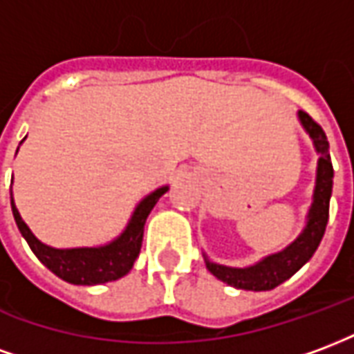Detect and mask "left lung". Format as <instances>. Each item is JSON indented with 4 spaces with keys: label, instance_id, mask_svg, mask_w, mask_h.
I'll return each instance as SVG.
<instances>
[{
    "label": "left lung",
    "instance_id": "8db88e82",
    "mask_svg": "<svg viewBox=\"0 0 354 354\" xmlns=\"http://www.w3.org/2000/svg\"><path fill=\"white\" fill-rule=\"evenodd\" d=\"M297 119L313 140L315 151L319 153L317 161V180L313 189V203L307 212V222L301 233L297 235L286 248L281 252L269 254L260 261H256L248 267H230L216 263L205 256V263L210 273L216 279H220L230 286L241 290H252V292H263L273 290L284 281H288L292 274L299 271L301 267L311 260L315 250L319 248L322 235L326 231L328 210H330V197H332V185H334V169L330 159V144L320 124L313 121L305 111H297Z\"/></svg>",
    "mask_w": 354,
    "mask_h": 354
}]
</instances>
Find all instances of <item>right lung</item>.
Listing matches in <instances>:
<instances>
[{
	"label": "right lung",
	"instance_id": "add662e5",
	"mask_svg": "<svg viewBox=\"0 0 354 354\" xmlns=\"http://www.w3.org/2000/svg\"><path fill=\"white\" fill-rule=\"evenodd\" d=\"M22 144V142H20ZM19 151V149H17ZM169 192V185H161L140 201L131 220L113 241L100 246H80V248H55L35 237L26 222L22 220L11 193V208L20 235L26 239L32 252L49 271L62 281L81 286H94L121 279L129 273L138 258L144 239V225L157 201Z\"/></svg>",
	"mask_w": 354,
	"mask_h": 354
}]
</instances>
